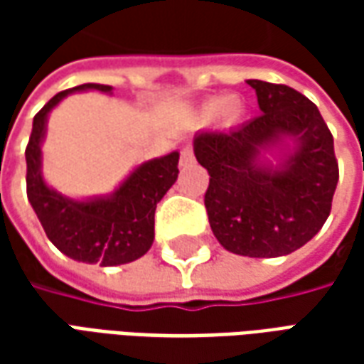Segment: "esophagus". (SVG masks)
<instances>
[{
	"mask_svg": "<svg viewBox=\"0 0 364 364\" xmlns=\"http://www.w3.org/2000/svg\"><path fill=\"white\" fill-rule=\"evenodd\" d=\"M193 164H195V156H193V150H191L189 146H187V148H183L181 150V159H179V166L191 167Z\"/></svg>",
	"mask_w": 364,
	"mask_h": 364,
	"instance_id": "obj_1",
	"label": "esophagus"
}]
</instances>
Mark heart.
Returning <instances> with one entry per match:
<instances>
[{
    "mask_svg": "<svg viewBox=\"0 0 364 364\" xmlns=\"http://www.w3.org/2000/svg\"><path fill=\"white\" fill-rule=\"evenodd\" d=\"M220 114L224 122L228 124H234L237 120L242 119L244 114V105L237 97H228V99H210L206 101L200 111H198V120L200 122H210L213 119H216Z\"/></svg>",
    "mask_w": 364,
    "mask_h": 364,
    "instance_id": "obj_1",
    "label": "heart"
}]
</instances>
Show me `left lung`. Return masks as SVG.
I'll return each mask as SVG.
<instances>
[{"label":"left lung","mask_w":364,"mask_h":364,"mask_svg":"<svg viewBox=\"0 0 364 364\" xmlns=\"http://www.w3.org/2000/svg\"><path fill=\"white\" fill-rule=\"evenodd\" d=\"M259 117L203 130L195 158L210 175L208 222L228 252L281 257L308 244L328 220L339 169L318 107L289 85L247 80Z\"/></svg>","instance_id":"1"}]
</instances>
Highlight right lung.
<instances>
[{"mask_svg": "<svg viewBox=\"0 0 364 364\" xmlns=\"http://www.w3.org/2000/svg\"><path fill=\"white\" fill-rule=\"evenodd\" d=\"M111 85L83 83L54 95L36 112L27 151V197L46 236L60 252L80 263L117 267L142 257L154 244L156 205L177 181L179 151L136 166L109 195L70 197L54 189L43 173V142L48 117L68 95Z\"/></svg>", "mask_w": 364, "mask_h": 364, "instance_id": "1", "label": "right lung"}]
</instances>
